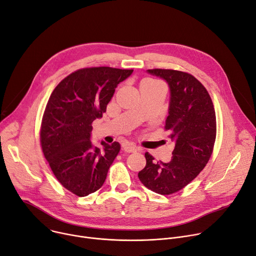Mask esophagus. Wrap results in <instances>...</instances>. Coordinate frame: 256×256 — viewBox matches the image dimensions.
Wrapping results in <instances>:
<instances>
[{
    "mask_svg": "<svg viewBox=\"0 0 256 256\" xmlns=\"http://www.w3.org/2000/svg\"><path fill=\"white\" fill-rule=\"evenodd\" d=\"M124 150L128 152H134L137 150V146L135 143H126L124 144Z\"/></svg>",
    "mask_w": 256,
    "mask_h": 256,
    "instance_id": "obj_1",
    "label": "esophagus"
}]
</instances>
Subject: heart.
Wrapping results in <instances>:
<instances>
[{
	"label": "heart",
	"instance_id": "b5f03b06",
	"mask_svg": "<svg viewBox=\"0 0 256 256\" xmlns=\"http://www.w3.org/2000/svg\"><path fill=\"white\" fill-rule=\"evenodd\" d=\"M152 80V82H156V80H152V78H146V80Z\"/></svg>",
	"mask_w": 256,
	"mask_h": 256
}]
</instances>
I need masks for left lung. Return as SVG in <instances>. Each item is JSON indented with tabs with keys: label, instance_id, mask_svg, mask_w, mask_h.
Listing matches in <instances>:
<instances>
[{
	"label": "left lung",
	"instance_id": "obj_1",
	"mask_svg": "<svg viewBox=\"0 0 256 256\" xmlns=\"http://www.w3.org/2000/svg\"><path fill=\"white\" fill-rule=\"evenodd\" d=\"M147 72L166 80L170 87L165 130L176 146L168 163L154 162L146 152V166L138 178L150 190L170 195L189 184L208 164L216 141V113L208 90L194 76L174 70Z\"/></svg>",
	"mask_w": 256,
	"mask_h": 256
}]
</instances>
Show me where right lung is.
Instances as JSON below:
<instances>
[{"instance_id": "obj_1", "label": "right lung", "mask_w": 256, "mask_h": 256, "mask_svg": "<svg viewBox=\"0 0 256 256\" xmlns=\"http://www.w3.org/2000/svg\"><path fill=\"white\" fill-rule=\"evenodd\" d=\"M132 70L100 66L78 70L52 92L40 126V145L58 182L84 197L104 184L120 144L90 141L92 122L102 117L117 85Z\"/></svg>"}]
</instances>
